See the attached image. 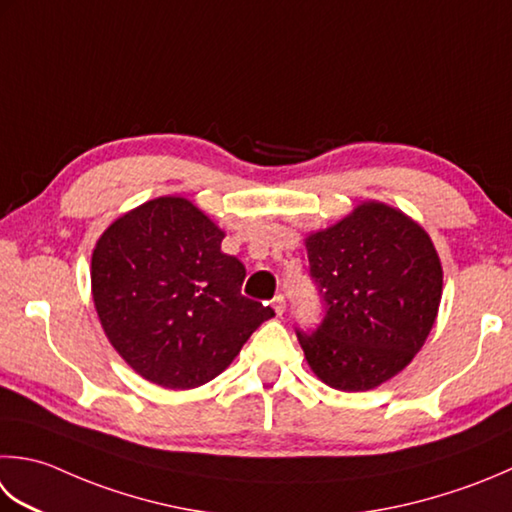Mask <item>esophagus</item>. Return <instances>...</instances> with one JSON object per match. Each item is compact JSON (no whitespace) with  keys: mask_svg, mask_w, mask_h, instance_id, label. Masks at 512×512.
Masks as SVG:
<instances>
[{"mask_svg":"<svg viewBox=\"0 0 512 512\" xmlns=\"http://www.w3.org/2000/svg\"><path fill=\"white\" fill-rule=\"evenodd\" d=\"M270 304H273V310H275V313H277L279 317L284 315V310H286V299H284V295H275L273 302H270Z\"/></svg>","mask_w":512,"mask_h":512,"instance_id":"esophagus-1","label":"esophagus"}]
</instances>
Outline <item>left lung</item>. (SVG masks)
Instances as JSON below:
<instances>
[{"label":"left lung","instance_id":"left-lung-1","mask_svg":"<svg viewBox=\"0 0 512 512\" xmlns=\"http://www.w3.org/2000/svg\"><path fill=\"white\" fill-rule=\"evenodd\" d=\"M304 244L326 308L315 333L297 330L310 370L344 393L382 386L435 326L444 270L433 239L399 208L370 199Z\"/></svg>","mask_w":512,"mask_h":512}]
</instances>
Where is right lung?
I'll return each instance as SVG.
<instances>
[{
    "label": "right lung",
    "mask_w": 512,
    "mask_h": 512,
    "mask_svg": "<svg viewBox=\"0 0 512 512\" xmlns=\"http://www.w3.org/2000/svg\"><path fill=\"white\" fill-rule=\"evenodd\" d=\"M186 197H157L110 224L90 262L108 342L146 382L197 388L230 366L273 308L242 295L246 268Z\"/></svg>",
    "instance_id": "1"
}]
</instances>
